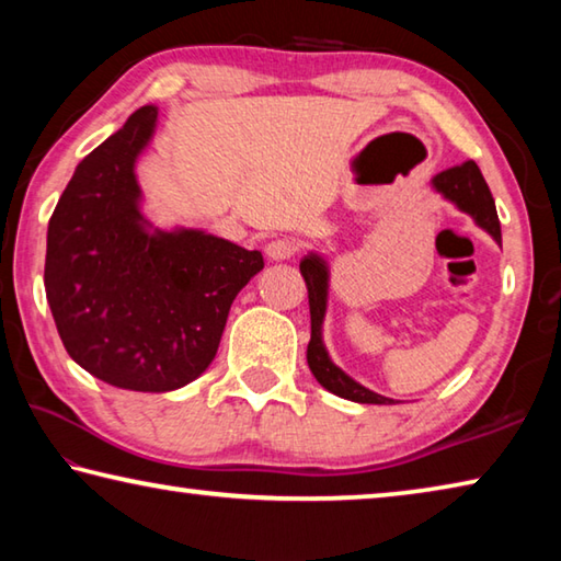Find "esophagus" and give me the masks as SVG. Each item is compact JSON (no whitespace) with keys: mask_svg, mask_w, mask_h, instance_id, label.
<instances>
[{"mask_svg":"<svg viewBox=\"0 0 561 561\" xmlns=\"http://www.w3.org/2000/svg\"><path fill=\"white\" fill-rule=\"evenodd\" d=\"M297 250H299L297 242L289 240V237H282V240H272L264 252H267V257L272 262H284V260H291L294 254H297Z\"/></svg>","mask_w":561,"mask_h":561,"instance_id":"esophagus-1","label":"esophagus"}]
</instances>
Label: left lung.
<instances>
[{
  "instance_id": "1",
  "label": "left lung",
  "mask_w": 561,
  "mask_h": 561,
  "mask_svg": "<svg viewBox=\"0 0 561 561\" xmlns=\"http://www.w3.org/2000/svg\"><path fill=\"white\" fill-rule=\"evenodd\" d=\"M435 193H438L443 201L453 203L460 213L470 215L472 222L485 230L492 240L502 247V232H500V220L495 210V201H492V193L482 178L480 168L468 160V163L455 165L443 170V173L431 180ZM301 277L307 282L309 289V314H311V339L307 346V364L314 374L317 381L327 388L329 393L339 398H346V401L354 403H376V405H391L393 398H386L381 393H374L371 388L360 386L354 381L344 368H339L334 360H331L327 344H324V319H327V304H329V282H331V267L324 254L311 250L304 254L299 262Z\"/></svg>"
}]
</instances>
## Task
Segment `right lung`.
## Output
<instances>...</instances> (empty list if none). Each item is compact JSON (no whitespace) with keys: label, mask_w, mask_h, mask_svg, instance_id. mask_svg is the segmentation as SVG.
Masks as SVG:
<instances>
[{"label":"right lung","mask_w":561,"mask_h":561,"mask_svg":"<svg viewBox=\"0 0 561 561\" xmlns=\"http://www.w3.org/2000/svg\"><path fill=\"white\" fill-rule=\"evenodd\" d=\"M144 106L73 170L46 232L44 287L69 356L116 388L163 393L207 371L237 294L264 260L201 227H158L136 163Z\"/></svg>","instance_id":"right-lung-1"}]
</instances>
